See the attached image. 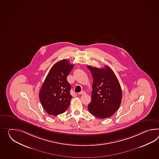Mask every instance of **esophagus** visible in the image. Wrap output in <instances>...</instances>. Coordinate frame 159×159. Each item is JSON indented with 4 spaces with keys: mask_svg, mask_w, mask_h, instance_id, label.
<instances>
[{
    "mask_svg": "<svg viewBox=\"0 0 159 159\" xmlns=\"http://www.w3.org/2000/svg\"><path fill=\"white\" fill-rule=\"evenodd\" d=\"M85 93V92H84V91H81V92L79 93H78V94H79V95H83V94H84V93Z\"/></svg>",
    "mask_w": 159,
    "mask_h": 159,
    "instance_id": "obj_1",
    "label": "esophagus"
}]
</instances>
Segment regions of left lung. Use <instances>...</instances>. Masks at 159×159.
Listing matches in <instances>:
<instances>
[{
    "label": "left lung",
    "instance_id": "8db88e82",
    "mask_svg": "<svg viewBox=\"0 0 159 159\" xmlns=\"http://www.w3.org/2000/svg\"><path fill=\"white\" fill-rule=\"evenodd\" d=\"M93 78L91 102L89 111L99 118L112 116L119 108L122 101V89L112 70L105 66L98 68L88 66Z\"/></svg>",
    "mask_w": 159,
    "mask_h": 159
}]
</instances>
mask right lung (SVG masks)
I'll return each mask as SVG.
<instances>
[{"label":"right lung","instance_id":"add662e5","mask_svg":"<svg viewBox=\"0 0 159 159\" xmlns=\"http://www.w3.org/2000/svg\"><path fill=\"white\" fill-rule=\"evenodd\" d=\"M74 66L67 60H60L51 68L43 81L39 97L48 114L56 116L65 112L69 107L72 97L66 77Z\"/></svg>","mask_w":159,"mask_h":159}]
</instances>
